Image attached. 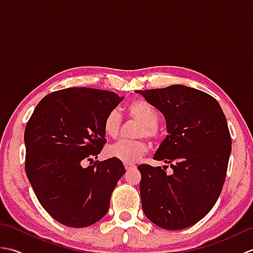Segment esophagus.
Masks as SVG:
<instances>
[{
  "mask_svg": "<svg viewBox=\"0 0 253 253\" xmlns=\"http://www.w3.org/2000/svg\"><path fill=\"white\" fill-rule=\"evenodd\" d=\"M125 169H126V170L135 169H136V165L135 164H130V163H125Z\"/></svg>",
  "mask_w": 253,
  "mask_h": 253,
  "instance_id": "34e87169",
  "label": "esophagus"
}]
</instances>
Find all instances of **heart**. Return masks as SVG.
Here are the masks:
<instances>
[{
    "label": "heart",
    "mask_w": 253,
    "mask_h": 253,
    "mask_svg": "<svg viewBox=\"0 0 253 253\" xmlns=\"http://www.w3.org/2000/svg\"><path fill=\"white\" fill-rule=\"evenodd\" d=\"M128 114L138 121L141 126L138 129V136L153 138L158 135L159 115L152 105L142 100H136L127 106ZM122 116L120 112L113 110L104 121V131L109 137L114 138L121 129ZM148 146L143 140H120L107 150L111 158H115L123 163H136L147 152Z\"/></svg>",
    "instance_id": "b5f03b06"
}]
</instances>
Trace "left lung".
Instances as JSON below:
<instances>
[{
  "mask_svg": "<svg viewBox=\"0 0 253 253\" xmlns=\"http://www.w3.org/2000/svg\"><path fill=\"white\" fill-rule=\"evenodd\" d=\"M136 92L165 118L168 136L153 159L173 169L138 166L144 215L164 229L192 226L221 195L232 152L226 117L213 96L182 84Z\"/></svg>",
  "mask_w": 253,
  "mask_h": 253,
  "instance_id": "8db88e82",
  "label": "left lung"
}]
</instances>
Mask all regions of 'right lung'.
Segmentation results:
<instances>
[{"instance_id":"right-lung-1","label":"right lung","mask_w":253,"mask_h":253,"mask_svg":"<svg viewBox=\"0 0 253 253\" xmlns=\"http://www.w3.org/2000/svg\"><path fill=\"white\" fill-rule=\"evenodd\" d=\"M123 99L106 90L63 89L44 96L27 124V177L41 206L65 226L82 228L100 221L126 173L115 158L83 166L103 149L105 117Z\"/></svg>"}]
</instances>
